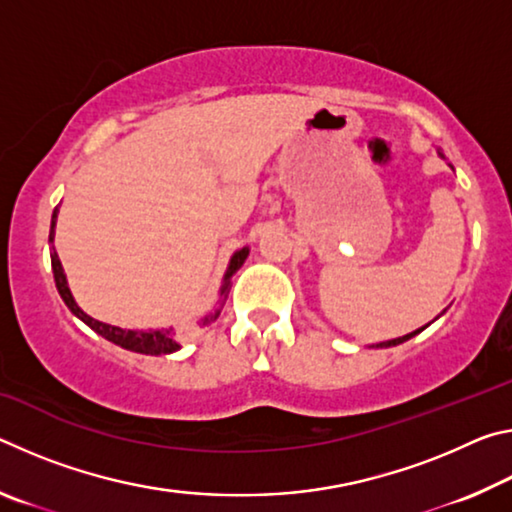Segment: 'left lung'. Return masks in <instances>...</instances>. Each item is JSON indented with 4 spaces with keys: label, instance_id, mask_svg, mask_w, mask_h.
Returning <instances> with one entry per match:
<instances>
[{
    "label": "left lung",
    "instance_id": "obj_1",
    "mask_svg": "<svg viewBox=\"0 0 512 512\" xmlns=\"http://www.w3.org/2000/svg\"><path fill=\"white\" fill-rule=\"evenodd\" d=\"M427 327V325H424ZM424 327H420V329H415V332H411V334H406V336H400V339H393V341H384V343H377V348H391V345H400V343H404V341H409V339H413L415 334H420Z\"/></svg>",
    "mask_w": 512,
    "mask_h": 512
}]
</instances>
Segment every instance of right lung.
I'll return each instance as SVG.
<instances>
[{"mask_svg": "<svg viewBox=\"0 0 512 512\" xmlns=\"http://www.w3.org/2000/svg\"><path fill=\"white\" fill-rule=\"evenodd\" d=\"M56 219H58V207L54 210V216H51L49 244H54ZM246 257H248V248H241V250H237L235 255H232L230 266H228V271H225L223 284H221L223 300L228 298L230 277L239 271L241 264L246 262ZM51 271H54V280H56V289L60 293V298H63V302L69 307V311H72L76 318H81L85 325L92 327L94 332L101 334L103 339H108L110 343H115V345H119V348H124V350L140 352V354H155V357H158V354H171V352L180 350V343L173 339V329H149V332H142V329H121V327H115V325L101 323V320H94L92 316L85 314V311L79 305H76L72 291H69V287H67V277H65V271H63V264H60V259H58L56 248H51ZM219 314H221V307L214 309L212 314H207L203 318V325L212 323V320L219 318Z\"/></svg>", "mask_w": 512, "mask_h": 512, "instance_id": "right-lung-1", "label": "right lung"}]
</instances>
